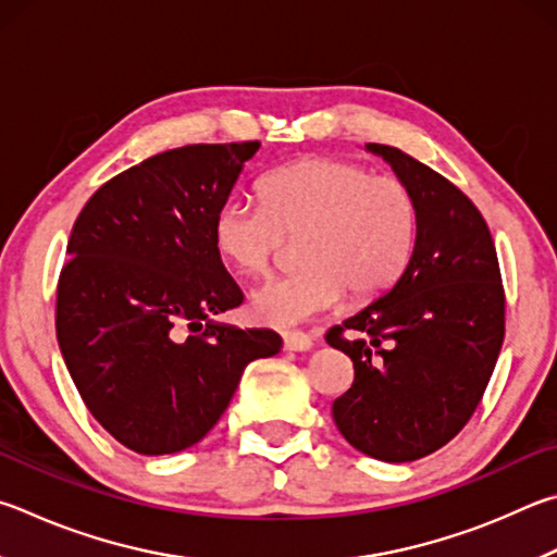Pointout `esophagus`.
<instances>
[{
  "label": "esophagus",
  "mask_w": 557,
  "mask_h": 557,
  "mask_svg": "<svg viewBox=\"0 0 557 557\" xmlns=\"http://www.w3.org/2000/svg\"><path fill=\"white\" fill-rule=\"evenodd\" d=\"M282 341H285V350H295V352H307L313 346L311 338L307 336V333H301V331L282 333Z\"/></svg>",
  "instance_id": "esophagus-1"
}]
</instances>
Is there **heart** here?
Masks as SVG:
<instances>
[{"instance_id":"b5f03b06","label":"heart","mask_w":557,"mask_h":557,"mask_svg":"<svg viewBox=\"0 0 557 557\" xmlns=\"http://www.w3.org/2000/svg\"><path fill=\"white\" fill-rule=\"evenodd\" d=\"M262 205L221 201L211 244L244 275H265L297 240V275L265 282L250 295L252 317L270 326H297L348 295L366 305L389 292L417 244V201L394 177L338 158H305L272 170L258 185Z\"/></svg>"}]
</instances>
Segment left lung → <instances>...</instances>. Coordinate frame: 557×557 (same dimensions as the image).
<instances>
[{
    "label": "left lung",
    "instance_id": "obj_1",
    "mask_svg": "<svg viewBox=\"0 0 557 557\" xmlns=\"http://www.w3.org/2000/svg\"><path fill=\"white\" fill-rule=\"evenodd\" d=\"M366 150L417 201V244L397 285L326 333L356 370L331 411L352 448L411 462L446 446L478 409L504 341V287L490 228L453 182L399 148Z\"/></svg>",
    "mask_w": 557,
    "mask_h": 557
}]
</instances>
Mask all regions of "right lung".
Here are the masks:
<instances>
[{
	"instance_id": "obj_1",
	"label": "right lung",
	"mask_w": 557,
	"mask_h": 557,
	"mask_svg": "<svg viewBox=\"0 0 557 557\" xmlns=\"http://www.w3.org/2000/svg\"><path fill=\"white\" fill-rule=\"evenodd\" d=\"M258 148L197 144L148 158L99 187L70 234L58 346L92 417L140 455L199 443L248 362L282 348L275 331L214 319L244 292L211 221Z\"/></svg>"
}]
</instances>
